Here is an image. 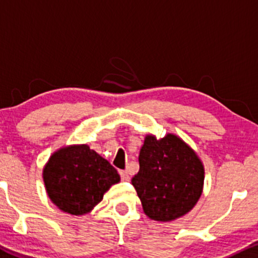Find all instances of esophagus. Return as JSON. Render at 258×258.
<instances>
[{"instance_id": "1", "label": "esophagus", "mask_w": 258, "mask_h": 258, "mask_svg": "<svg viewBox=\"0 0 258 258\" xmlns=\"http://www.w3.org/2000/svg\"><path fill=\"white\" fill-rule=\"evenodd\" d=\"M120 176H121V179H122V180H128V179H130L128 172H127L126 170L120 171Z\"/></svg>"}]
</instances>
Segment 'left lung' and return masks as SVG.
Listing matches in <instances>:
<instances>
[{"label": "left lung", "instance_id": "obj_1", "mask_svg": "<svg viewBox=\"0 0 258 258\" xmlns=\"http://www.w3.org/2000/svg\"><path fill=\"white\" fill-rule=\"evenodd\" d=\"M139 171L132 184L150 220L171 222L191 211L203 194L205 168L182 138L147 135L139 152Z\"/></svg>", "mask_w": 258, "mask_h": 258}]
</instances>
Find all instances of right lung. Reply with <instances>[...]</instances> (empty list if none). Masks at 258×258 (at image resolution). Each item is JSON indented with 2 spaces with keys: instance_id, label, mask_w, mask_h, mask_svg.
<instances>
[{
  "instance_id": "1",
  "label": "right lung",
  "mask_w": 258,
  "mask_h": 258,
  "mask_svg": "<svg viewBox=\"0 0 258 258\" xmlns=\"http://www.w3.org/2000/svg\"><path fill=\"white\" fill-rule=\"evenodd\" d=\"M44 188L51 201L67 214H88L102 201L120 174L108 160L87 144H74L58 149L42 171Z\"/></svg>"
}]
</instances>
